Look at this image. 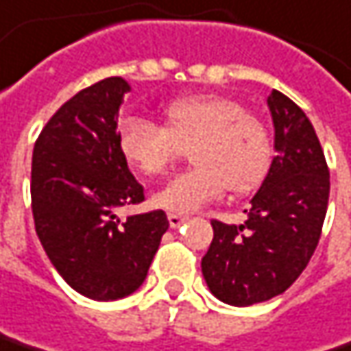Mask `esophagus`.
Here are the masks:
<instances>
[{
  "instance_id": "esophagus-1",
  "label": "esophagus",
  "mask_w": 351,
  "mask_h": 351,
  "mask_svg": "<svg viewBox=\"0 0 351 351\" xmlns=\"http://www.w3.org/2000/svg\"><path fill=\"white\" fill-rule=\"evenodd\" d=\"M189 221V217L186 215H176V213H169V223H171V227L173 229H178L182 223H186Z\"/></svg>"
}]
</instances>
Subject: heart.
I'll return each instance as SVG.
<instances>
[{"instance_id": "b5f03b06", "label": "heart", "mask_w": 351, "mask_h": 351, "mask_svg": "<svg viewBox=\"0 0 351 351\" xmlns=\"http://www.w3.org/2000/svg\"><path fill=\"white\" fill-rule=\"evenodd\" d=\"M165 126L143 118L120 124L118 146L128 165L146 176L167 175L186 148L195 167L160 189L152 203L176 215H189L225 195L249 193L271 167L267 126L239 102L195 94L162 106Z\"/></svg>"}]
</instances>
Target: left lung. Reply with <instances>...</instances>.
Masks as SVG:
<instances>
[{
    "instance_id": "1",
    "label": "left lung",
    "mask_w": 351,
    "mask_h": 351,
    "mask_svg": "<svg viewBox=\"0 0 351 351\" xmlns=\"http://www.w3.org/2000/svg\"><path fill=\"white\" fill-rule=\"evenodd\" d=\"M267 106L277 150L269 173L243 225L210 221L213 241L201 261L210 293L237 307L267 302L302 275L330 199L328 162L305 112L277 90Z\"/></svg>"
}]
</instances>
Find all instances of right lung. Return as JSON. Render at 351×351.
<instances>
[{
    "label": "right lung",
    "instance_id": "obj_1",
    "mask_svg": "<svg viewBox=\"0 0 351 351\" xmlns=\"http://www.w3.org/2000/svg\"><path fill=\"white\" fill-rule=\"evenodd\" d=\"M126 92L118 76L80 90L49 118L32 156L36 233L64 281L96 302L136 291L169 229L165 210L114 215L144 201L118 146Z\"/></svg>",
    "mask_w": 351,
    "mask_h": 351
}]
</instances>
